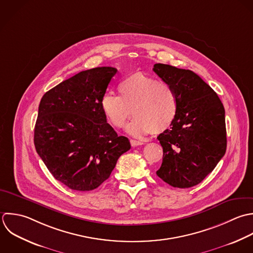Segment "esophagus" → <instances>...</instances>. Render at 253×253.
I'll return each instance as SVG.
<instances>
[{"instance_id": "34e87169", "label": "esophagus", "mask_w": 253, "mask_h": 253, "mask_svg": "<svg viewBox=\"0 0 253 253\" xmlns=\"http://www.w3.org/2000/svg\"><path fill=\"white\" fill-rule=\"evenodd\" d=\"M130 143L132 145V147H137V146H141L144 145V143L142 141H138V140H130Z\"/></svg>"}]
</instances>
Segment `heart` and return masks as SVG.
<instances>
[{"mask_svg": "<svg viewBox=\"0 0 253 253\" xmlns=\"http://www.w3.org/2000/svg\"><path fill=\"white\" fill-rule=\"evenodd\" d=\"M118 90L120 95L106 92L100 100L103 115L115 128L125 125L132 109L135 119L126 126V131L136 137L164 133L176 119L178 98L167 83L135 72L119 83Z\"/></svg>", "mask_w": 253, "mask_h": 253, "instance_id": "obj_1", "label": "heart"}]
</instances>
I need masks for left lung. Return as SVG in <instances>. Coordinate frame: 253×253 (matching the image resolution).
<instances>
[{
    "label": "left lung",
    "mask_w": 253,
    "mask_h": 253,
    "mask_svg": "<svg viewBox=\"0 0 253 253\" xmlns=\"http://www.w3.org/2000/svg\"><path fill=\"white\" fill-rule=\"evenodd\" d=\"M153 70L172 86L179 104L170 128L158 136L164 156L157 175L173 187L189 188L212 172L226 153L225 108L194 72L160 63Z\"/></svg>",
    "instance_id": "obj_1"
}]
</instances>
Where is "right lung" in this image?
Instances as JSON below:
<instances>
[{
	"label": "right lung",
	"instance_id": "1",
	"mask_svg": "<svg viewBox=\"0 0 253 253\" xmlns=\"http://www.w3.org/2000/svg\"><path fill=\"white\" fill-rule=\"evenodd\" d=\"M116 72L112 67L80 72L40 100L34 146L51 174L70 189L97 188L131 148L128 138L106 122L100 106Z\"/></svg>",
	"mask_w": 253,
	"mask_h": 253
}]
</instances>
